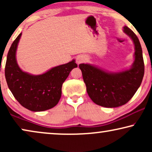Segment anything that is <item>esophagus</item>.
<instances>
[{"label": "esophagus", "instance_id": "34e87169", "mask_svg": "<svg viewBox=\"0 0 152 152\" xmlns=\"http://www.w3.org/2000/svg\"><path fill=\"white\" fill-rule=\"evenodd\" d=\"M86 58L85 56L80 55L77 57L76 61H77V63L79 64H81V63H83V62H84L85 61H86Z\"/></svg>", "mask_w": 152, "mask_h": 152}]
</instances>
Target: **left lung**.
<instances>
[{
	"label": "left lung",
	"instance_id": "1",
	"mask_svg": "<svg viewBox=\"0 0 152 152\" xmlns=\"http://www.w3.org/2000/svg\"><path fill=\"white\" fill-rule=\"evenodd\" d=\"M123 32L134 45V61L128 69L110 72L90 64L79 65L86 91L93 102L107 108H115L127 103L140 87L145 72L142 50L139 39L128 27Z\"/></svg>",
	"mask_w": 152,
	"mask_h": 152
}]
</instances>
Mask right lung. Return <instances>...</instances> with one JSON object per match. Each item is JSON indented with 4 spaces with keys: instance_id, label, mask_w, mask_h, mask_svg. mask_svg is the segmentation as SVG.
Instances as JSON below:
<instances>
[{
    "instance_id": "right-lung-1",
    "label": "right lung",
    "mask_w": 152,
    "mask_h": 152,
    "mask_svg": "<svg viewBox=\"0 0 152 152\" xmlns=\"http://www.w3.org/2000/svg\"><path fill=\"white\" fill-rule=\"evenodd\" d=\"M21 35L20 33L12 43L7 56L5 75L8 87L16 100L30 111L52 109L59 102L62 84L77 65L72 59L37 75L23 71L16 61V50Z\"/></svg>"
}]
</instances>
